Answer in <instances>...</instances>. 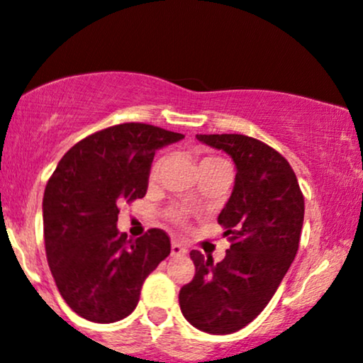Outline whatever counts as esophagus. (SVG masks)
Instances as JSON below:
<instances>
[{
  "instance_id": "esophagus-1",
  "label": "esophagus",
  "mask_w": 363,
  "mask_h": 363,
  "mask_svg": "<svg viewBox=\"0 0 363 363\" xmlns=\"http://www.w3.org/2000/svg\"><path fill=\"white\" fill-rule=\"evenodd\" d=\"M170 254H172L174 257H181V256H186L187 254V249L184 245H181L177 242V240H174L172 245H170Z\"/></svg>"
}]
</instances>
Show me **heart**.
<instances>
[{"instance_id":"heart-1","label":"heart","mask_w":363,"mask_h":363,"mask_svg":"<svg viewBox=\"0 0 363 363\" xmlns=\"http://www.w3.org/2000/svg\"><path fill=\"white\" fill-rule=\"evenodd\" d=\"M165 164V157H160L157 158L155 162L152 164V169H150V177L155 179L158 176V172H160L162 167H164ZM218 164H228L227 160L222 157H215V155H208L201 160V164H199V167L205 169V167H211V165H218ZM169 218L172 220L174 223L177 225H184L186 220H187V215L184 210H181V208H174V210L169 211Z\"/></svg>"}]
</instances>
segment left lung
Instances as JSON below:
<instances>
[{
    "label": "left lung",
    "mask_w": 363,
    "mask_h": 363,
    "mask_svg": "<svg viewBox=\"0 0 363 363\" xmlns=\"http://www.w3.org/2000/svg\"><path fill=\"white\" fill-rule=\"evenodd\" d=\"M234 158L235 186L218 215L230 249L220 262L191 251L194 278L179 291L182 315L211 335L247 326L268 306L298 251L303 194L286 158L244 135H198Z\"/></svg>",
    "instance_id": "8db88e82"
}]
</instances>
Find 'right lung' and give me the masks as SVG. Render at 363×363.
Wrapping results in <instances>:
<instances>
[{
    "instance_id": "obj_1",
    "label": "right lung",
    "mask_w": 363,
    "mask_h": 363,
    "mask_svg": "<svg viewBox=\"0 0 363 363\" xmlns=\"http://www.w3.org/2000/svg\"><path fill=\"white\" fill-rule=\"evenodd\" d=\"M184 138L152 124L94 133L65 153L44 191V244L61 297L91 323L135 311L143 281L170 254V237L150 228L136 240L118 230L121 201L147 194L155 150Z\"/></svg>"
}]
</instances>
